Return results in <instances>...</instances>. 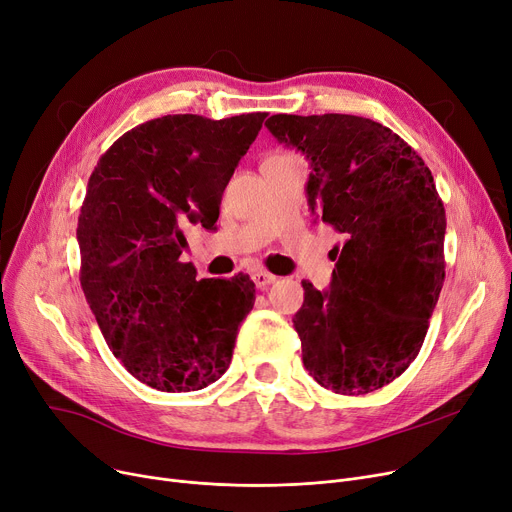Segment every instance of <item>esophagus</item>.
<instances>
[{"label":"esophagus","instance_id":"1","mask_svg":"<svg viewBox=\"0 0 512 512\" xmlns=\"http://www.w3.org/2000/svg\"><path fill=\"white\" fill-rule=\"evenodd\" d=\"M253 282H255L257 288H265V286H270V284L276 282V276L270 274V272H255Z\"/></svg>","mask_w":512,"mask_h":512}]
</instances>
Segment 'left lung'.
I'll list each match as a JSON object with an SVG mask.
<instances>
[{"mask_svg": "<svg viewBox=\"0 0 512 512\" xmlns=\"http://www.w3.org/2000/svg\"><path fill=\"white\" fill-rule=\"evenodd\" d=\"M274 137L311 166V211L344 236L332 284L303 282V363L336 394H367L421 351L444 284L446 213L434 176L396 132L361 116L276 114Z\"/></svg>", "mask_w": 512, "mask_h": 512, "instance_id": "obj_1", "label": "left lung"}]
</instances>
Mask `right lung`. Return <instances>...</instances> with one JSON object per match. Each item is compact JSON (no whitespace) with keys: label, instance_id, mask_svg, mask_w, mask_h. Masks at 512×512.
<instances>
[{"label":"right lung","instance_id":"obj_1","mask_svg":"<svg viewBox=\"0 0 512 512\" xmlns=\"http://www.w3.org/2000/svg\"><path fill=\"white\" fill-rule=\"evenodd\" d=\"M265 116L149 120L124 132L89 178L76 228L80 286L114 357L155 390L220 380L253 309L249 276L197 280L180 255L184 226L218 222L224 188Z\"/></svg>","mask_w":512,"mask_h":512}]
</instances>
